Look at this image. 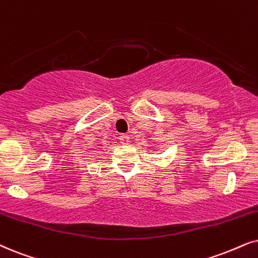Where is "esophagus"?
Segmentation results:
<instances>
[{
	"instance_id": "34e87169",
	"label": "esophagus",
	"mask_w": 258,
	"mask_h": 258,
	"mask_svg": "<svg viewBox=\"0 0 258 258\" xmlns=\"http://www.w3.org/2000/svg\"><path fill=\"white\" fill-rule=\"evenodd\" d=\"M131 137H130L128 135H121V137H120V142L122 143V144H128L130 142H131Z\"/></svg>"
}]
</instances>
